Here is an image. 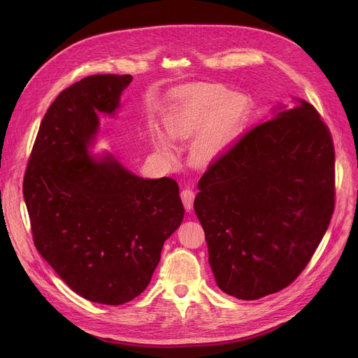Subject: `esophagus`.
<instances>
[{
    "label": "esophagus",
    "instance_id": "obj_1",
    "mask_svg": "<svg viewBox=\"0 0 358 358\" xmlns=\"http://www.w3.org/2000/svg\"><path fill=\"white\" fill-rule=\"evenodd\" d=\"M194 192L190 189V187H185V189L181 192V200L184 203V208L187 210L193 209V201H194Z\"/></svg>",
    "mask_w": 358,
    "mask_h": 358
}]
</instances>
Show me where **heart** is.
Returning <instances> with one entry per match:
<instances>
[{
    "instance_id": "1",
    "label": "heart",
    "mask_w": 358,
    "mask_h": 358,
    "mask_svg": "<svg viewBox=\"0 0 358 358\" xmlns=\"http://www.w3.org/2000/svg\"><path fill=\"white\" fill-rule=\"evenodd\" d=\"M254 104L250 96L223 85L200 84L178 90L164 117L165 129L178 141L194 138L192 155L197 162H210L229 150L248 129ZM155 145L164 154L171 145L155 134Z\"/></svg>"
}]
</instances>
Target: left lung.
Returning <instances> with one entry per match:
<instances>
[{
    "label": "left lung",
    "instance_id": "left-lung-1",
    "mask_svg": "<svg viewBox=\"0 0 358 358\" xmlns=\"http://www.w3.org/2000/svg\"><path fill=\"white\" fill-rule=\"evenodd\" d=\"M299 103L245 131L199 181L194 212L216 283L242 300L292 285L334 213L332 135L312 104Z\"/></svg>",
    "mask_w": 358,
    "mask_h": 358
}]
</instances>
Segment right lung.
I'll return each mask as SVG.
<instances>
[{"label": "right lung", "instance_id": "right-lung-1", "mask_svg": "<svg viewBox=\"0 0 358 358\" xmlns=\"http://www.w3.org/2000/svg\"><path fill=\"white\" fill-rule=\"evenodd\" d=\"M127 73L91 75L48 108L23 180L33 242L77 294L123 305L149 285L184 208L176 180H146L87 152L99 113H113Z\"/></svg>", "mask_w": 358, "mask_h": 358}]
</instances>
